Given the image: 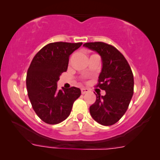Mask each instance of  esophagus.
Listing matches in <instances>:
<instances>
[{
	"label": "esophagus",
	"mask_w": 160,
	"mask_h": 160,
	"mask_svg": "<svg viewBox=\"0 0 160 160\" xmlns=\"http://www.w3.org/2000/svg\"><path fill=\"white\" fill-rule=\"evenodd\" d=\"M88 91H89V90L87 89V88H82V89H81V93H82V94H84V93H88Z\"/></svg>",
	"instance_id": "34e87169"
}]
</instances>
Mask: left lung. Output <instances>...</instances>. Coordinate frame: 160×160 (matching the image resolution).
Returning a JSON list of instances; mask_svg holds the SVG:
<instances>
[{"label":"left lung","instance_id":"8db88e82","mask_svg":"<svg viewBox=\"0 0 160 160\" xmlns=\"http://www.w3.org/2000/svg\"><path fill=\"white\" fill-rule=\"evenodd\" d=\"M84 47L101 56L102 69L97 87L105 90L104 96L97 95L90 107L93 120L105 126L118 122L125 114L134 91V77L129 64L115 47L101 42H88Z\"/></svg>","mask_w":160,"mask_h":160}]
</instances>
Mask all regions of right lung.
Masks as SVG:
<instances>
[{"instance_id": "obj_1", "label": "right lung", "mask_w": 160, "mask_h": 160, "mask_svg": "<svg viewBox=\"0 0 160 160\" xmlns=\"http://www.w3.org/2000/svg\"><path fill=\"white\" fill-rule=\"evenodd\" d=\"M83 43L58 42L46 45L34 56L27 72L26 87L37 115L49 125L67 119L73 102L80 96V88L57 89L62 72L68 67L69 57Z\"/></svg>"}]
</instances>
